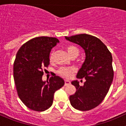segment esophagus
<instances>
[{
	"label": "esophagus",
	"instance_id": "34e87169",
	"mask_svg": "<svg viewBox=\"0 0 126 126\" xmlns=\"http://www.w3.org/2000/svg\"><path fill=\"white\" fill-rule=\"evenodd\" d=\"M71 83V82H69V80H64V86H67L68 85H69Z\"/></svg>",
	"mask_w": 126,
	"mask_h": 126
}]
</instances>
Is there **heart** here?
<instances>
[{
  "label": "heart",
  "mask_w": 126,
  "mask_h": 126,
  "mask_svg": "<svg viewBox=\"0 0 126 126\" xmlns=\"http://www.w3.org/2000/svg\"><path fill=\"white\" fill-rule=\"evenodd\" d=\"M67 52L69 54V55L71 57H72L74 55H78L79 54V49L77 47L74 46H68L66 47ZM54 52H51L49 57V60L50 62H52L54 60ZM74 72V69L73 68H60L59 70L58 71V74L62 77L64 78L69 79L72 77V74Z\"/></svg>",
  "instance_id": "b5f03b06"
}]
</instances>
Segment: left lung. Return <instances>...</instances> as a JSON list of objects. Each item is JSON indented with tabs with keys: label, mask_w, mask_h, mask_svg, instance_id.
I'll return each mask as SVG.
<instances>
[{
	"label": "left lung",
	"mask_w": 126,
	"mask_h": 126,
	"mask_svg": "<svg viewBox=\"0 0 126 126\" xmlns=\"http://www.w3.org/2000/svg\"><path fill=\"white\" fill-rule=\"evenodd\" d=\"M66 39L80 46L85 52V60L77 78L86 79L83 86L77 80L71 82L77 91L69 96L74 109L87 111L98 106L109 91L113 79L112 56L106 46L96 36L79 34Z\"/></svg>",
	"instance_id": "obj_1"
}]
</instances>
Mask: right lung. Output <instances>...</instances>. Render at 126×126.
<instances>
[{"label":"right lung","mask_w":126,"mask_h":126,"mask_svg":"<svg viewBox=\"0 0 126 126\" xmlns=\"http://www.w3.org/2000/svg\"><path fill=\"white\" fill-rule=\"evenodd\" d=\"M58 43L56 38H34L24 43L16 54L13 77L17 95L34 111H43L50 108L55 92L64 84L63 79L55 74L47 82L42 80L43 69L49 64L51 49Z\"/></svg>","instance_id":"right-lung-1"}]
</instances>
